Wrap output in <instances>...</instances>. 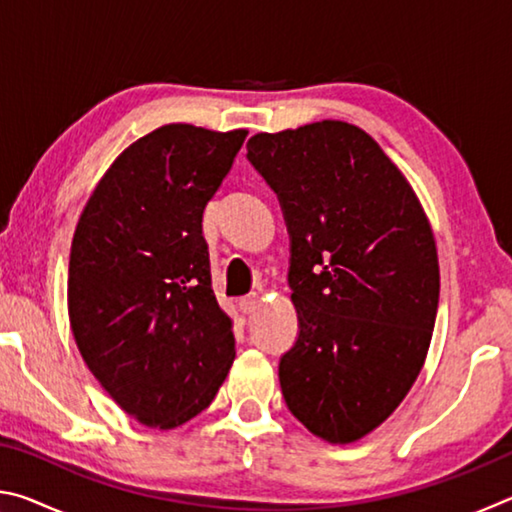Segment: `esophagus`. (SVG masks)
Returning <instances> with one entry per match:
<instances>
[{"mask_svg": "<svg viewBox=\"0 0 512 512\" xmlns=\"http://www.w3.org/2000/svg\"><path fill=\"white\" fill-rule=\"evenodd\" d=\"M259 305H262V296H259L257 291L248 293V296L239 298V309L244 311V314H253V311L259 309Z\"/></svg>", "mask_w": 512, "mask_h": 512, "instance_id": "34e87169", "label": "esophagus"}]
</instances>
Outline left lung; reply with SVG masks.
I'll use <instances>...</instances> for the list:
<instances>
[{
    "label": "left lung",
    "instance_id": "obj_1",
    "mask_svg": "<svg viewBox=\"0 0 512 512\" xmlns=\"http://www.w3.org/2000/svg\"><path fill=\"white\" fill-rule=\"evenodd\" d=\"M246 149L291 244L298 339L280 359L284 402L314 436L354 443L427 357L440 293L431 225L402 171L345 121L259 133Z\"/></svg>",
    "mask_w": 512,
    "mask_h": 512
}]
</instances>
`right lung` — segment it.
Returning a JSON list of instances; mask_svg holds the SVG:
<instances>
[{
  "instance_id": "1",
  "label": "right lung",
  "mask_w": 512,
  "mask_h": 512,
  "mask_svg": "<svg viewBox=\"0 0 512 512\" xmlns=\"http://www.w3.org/2000/svg\"><path fill=\"white\" fill-rule=\"evenodd\" d=\"M246 131L169 124L128 146L94 189L69 253V323L121 409L173 429L205 411L235 361L203 210Z\"/></svg>"
}]
</instances>
